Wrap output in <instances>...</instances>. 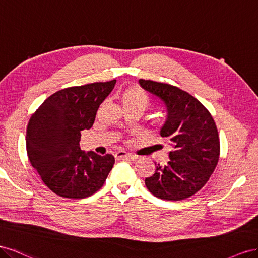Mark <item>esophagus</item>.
Segmentation results:
<instances>
[{"instance_id":"1","label":"esophagus","mask_w":258,"mask_h":258,"mask_svg":"<svg viewBox=\"0 0 258 258\" xmlns=\"http://www.w3.org/2000/svg\"><path fill=\"white\" fill-rule=\"evenodd\" d=\"M114 157L116 160H134V159H136V157L133 156V154H130L127 152L122 151V150L117 151Z\"/></svg>"}]
</instances>
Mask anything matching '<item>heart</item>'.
Listing matches in <instances>:
<instances>
[{
	"label": "heart",
	"mask_w": 258,
	"mask_h": 258,
	"mask_svg": "<svg viewBox=\"0 0 258 258\" xmlns=\"http://www.w3.org/2000/svg\"><path fill=\"white\" fill-rule=\"evenodd\" d=\"M121 102L123 107H137L143 111L151 104L150 98L145 91L138 87H131L121 94Z\"/></svg>",
	"instance_id": "heart-1"
}]
</instances>
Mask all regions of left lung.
Listing matches in <instances>:
<instances>
[{
    "label": "left lung",
    "instance_id": "1",
    "mask_svg": "<svg viewBox=\"0 0 258 258\" xmlns=\"http://www.w3.org/2000/svg\"><path fill=\"white\" fill-rule=\"evenodd\" d=\"M146 91L165 102L167 120L160 134L171 143L170 161L158 164L145 179L150 192L162 200L180 201L196 195L217 166L220 144L214 119L192 95L179 87L139 80Z\"/></svg>",
    "mask_w": 258,
    "mask_h": 258
}]
</instances>
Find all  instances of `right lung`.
<instances>
[{
	"mask_svg": "<svg viewBox=\"0 0 258 258\" xmlns=\"http://www.w3.org/2000/svg\"><path fill=\"white\" fill-rule=\"evenodd\" d=\"M116 80L63 88L50 95L32 113L26 134L31 165L57 196L90 197L104 186L114 157L80 148L81 132L90 130L99 105Z\"/></svg>",
	"mask_w": 258,
	"mask_h": 258,
	"instance_id": "1",
	"label": "right lung"
}]
</instances>
